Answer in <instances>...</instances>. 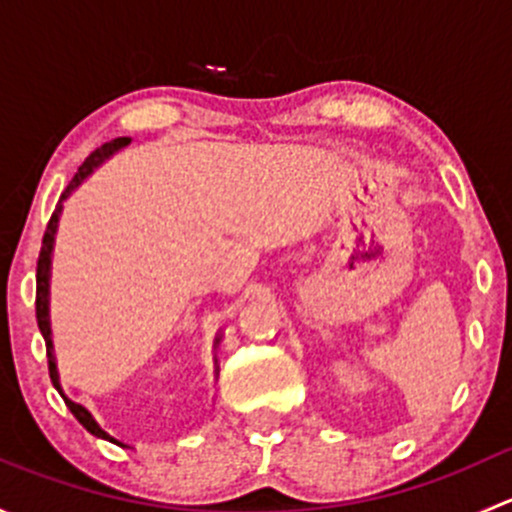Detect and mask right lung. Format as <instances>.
Instances as JSON below:
<instances>
[{
  "instance_id": "add662e5",
  "label": "right lung",
  "mask_w": 512,
  "mask_h": 512,
  "mask_svg": "<svg viewBox=\"0 0 512 512\" xmlns=\"http://www.w3.org/2000/svg\"><path fill=\"white\" fill-rule=\"evenodd\" d=\"M128 141H131V138H113V141L103 143L101 148H96V151L91 153V156L86 158L84 163H81L79 173H76L74 178H71V183L66 185V190H64V193H61L59 205H56L54 213H51V220H49V225H46V232H44V240H41L39 260H36V322H39V329H41V334H44V342H46V356H49V376H51V381H54L56 389H59V394H61L59 374H56L54 352H51V327H49V270H51V250H54V232H56V225H59L61 200L69 198L71 190H74L76 185H79L81 180H84L86 175H89L91 170H94L98 163H103V160L111 156V153H116L118 148L128 146ZM61 396H64V394H61ZM64 401H66V406H69L71 414L79 418V423L86 428V431L94 433V436H98V438H106V441L118 443L116 438H111L106 431H103L101 426H98V423L94 421V416H91L89 411L84 409V406L74 404V401L66 399V396H64Z\"/></svg>"
}]
</instances>
